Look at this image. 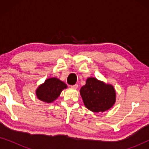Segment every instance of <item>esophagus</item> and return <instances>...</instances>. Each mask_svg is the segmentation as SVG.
Wrapping results in <instances>:
<instances>
[{
  "mask_svg": "<svg viewBox=\"0 0 149 149\" xmlns=\"http://www.w3.org/2000/svg\"><path fill=\"white\" fill-rule=\"evenodd\" d=\"M70 87H72V88H73V89H76L78 88V85H77V84H75V85H71Z\"/></svg>",
  "mask_w": 149,
  "mask_h": 149,
  "instance_id": "1",
  "label": "esophagus"
}]
</instances>
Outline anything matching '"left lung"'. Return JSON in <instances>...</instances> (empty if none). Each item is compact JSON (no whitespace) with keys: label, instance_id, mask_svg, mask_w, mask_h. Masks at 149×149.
Masks as SVG:
<instances>
[{"label":"left lung","instance_id":"left-lung-1","mask_svg":"<svg viewBox=\"0 0 149 149\" xmlns=\"http://www.w3.org/2000/svg\"><path fill=\"white\" fill-rule=\"evenodd\" d=\"M80 93L85 107L95 113L110 109L116 100V92L113 85L93 77L87 79L85 85L80 89Z\"/></svg>","mask_w":149,"mask_h":149}]
</instances>
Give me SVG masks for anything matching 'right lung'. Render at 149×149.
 <instances>
[{"mask_svg": "<svg viewBox=\"0 0 149 149\" xmlns=\"http://www.w3.org/2000/svg\"><path fill=\"white\" fill-rule=\"evenodd\" d=\"M66 87V83L60 79L55 77L49 78L39 85L36 91V94L40 100L51 103L58 98L62 91Z\"/></svg>", "mask_w": 149, "mask_h": 149, "instance_id": "1", "label": "right lung"}]
</instances>
